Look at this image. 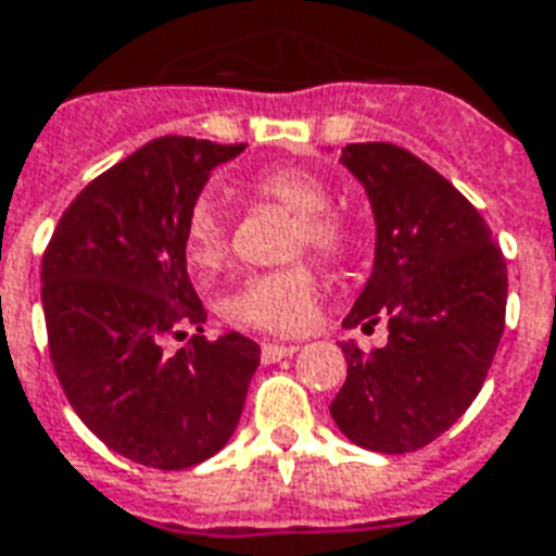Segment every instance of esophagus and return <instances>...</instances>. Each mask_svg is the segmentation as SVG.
I'll return each instance as SVG.
<instances>
[{
    "label": "esophagus",
    "mask_w": 556,
    "mask_h": 556,
    "mask_svg": "<svg viewBox=\"0 0 556 556\" xmlns=\"http://www.w3.org/2000/svg\"><path fill=\"white\" fill-rule=\"evenodd\" d=\"M300 346L296 344H262V362L265 364H277L288 355H294Z\"/></svg>",
    "instance_id": "esophagus-1"
}]
</instances>
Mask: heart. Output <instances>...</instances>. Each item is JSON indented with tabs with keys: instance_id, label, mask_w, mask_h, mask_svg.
I'll return each instance as SVG.
<instances>
[{
	"instance_id": "1",
	"label": "heart",
	"mask_w": 556,
	"mask_h": 556,
	"mask_svg": "<svg viewBox=\"0 0 556 556\" xmlns=\"http://www.w3.org/2000/svg\"><path fill=\"white\" fill-rule=\"evenodd\" d=\"M253 186L262 198L282 203L296 215L294 250H303L308 244L320 256L344 253L350 230L341 215L326 210L329 189L320 177L296 165H279V168L262 172ZM186 253L198 270H215L227 256V222L210 198L194 203L189 212ZM317 291H320V282H317L315 268L300 262L288 268L253 274L239 282L224 296L222 312L230 324L244 326V329L300 334L315 320Z\"/></svg>"
}]
</instances>
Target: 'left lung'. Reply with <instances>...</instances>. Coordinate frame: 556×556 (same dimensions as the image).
Masks as SVG:
<instances>
[{"mask_svg":"<svg viewBox=\"0 0 556 556\" xmlns=\"http://www.w3.org/2000/svg\"><path fill=\"white\" fill-rule=\"evenodd\" d=\"M341 163L376 222L372 270L346 329L388 324V344L344 341L346 381L329 410L355 446L402 455L455 426L504 332L507 265L472 203L391 142H353Z\"/></svg>","mask_w":556,"mask_h":556,"instance_id":"1","label":"left lung"}]
</instances>
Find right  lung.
I'll return each instance as SVG.
<instances>
[{
  "instance_id": "right-lung-1",
  "label": "right lung",
  "mask_w": 556,
  "mask_h": 556,
  "mask_svg": "<svg viewBox=\"0 0 556 556\" xmlns=\"http://www.w3.org/2000/svg\"><path fill=\"white\" fill-rule=\"evenodd\" d=\"M244 146L160 137L70 203L42 256L49 353L80 422L116 455L186 469L227 446L260 367L241 332H203L186 270V222L203 186Z\"/></svg>"
}]
</instances>
